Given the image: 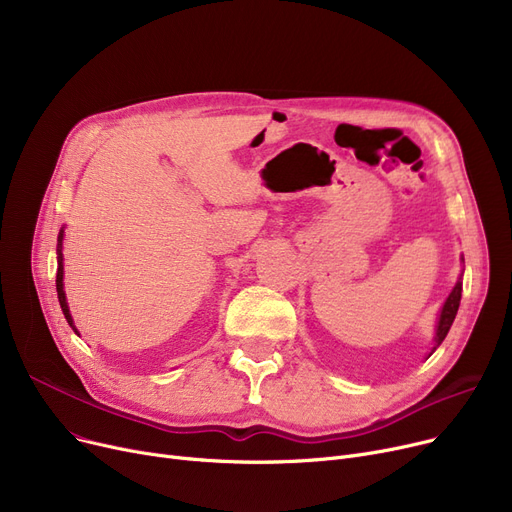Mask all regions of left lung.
<instances>
[{
  "instance_id": "1",
  "label": "left lung",
  "mask_w": 512,
  "mask_h": 512,
  "mask_svg": "<svg viewBox=\"0 0 512 512\" xmlns=\"http://www.w3.org/2000/svg\"><path fill=\"white\" fill-rule=\"evenodd\" d=\"M461 292H463V274H461L459 280H456L454 288L450 290V294H448L444 305H442V309H440L432 353L444 342V338H446V334H448V330H450V326H452V321H454V317H456V311H459V305H461ZM432 353H429L427 357H432Z\"/></svg>"
}]
</instances>
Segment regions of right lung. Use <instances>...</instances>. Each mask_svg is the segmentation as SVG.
<instances>
[{"instance_id":"1","label":"right lung","mask_w":512,"mask_h":512,"mask_svg":"<svg viewBox=\"0 0 512 512\" xmlns=\"http://www.w3.org/2000/svg\"><path fill=\"white\" fill-rule=\"evenodd\" d=\"M62 242H64V228L60 230L58 234V274H56V290H58V299H60V307H62V313L66 317V321L70 324V328L78 334L76 326H74V319L70 315V307H68V301H66V292H64V255H62Z\"/></svg>"}]
</instances>
